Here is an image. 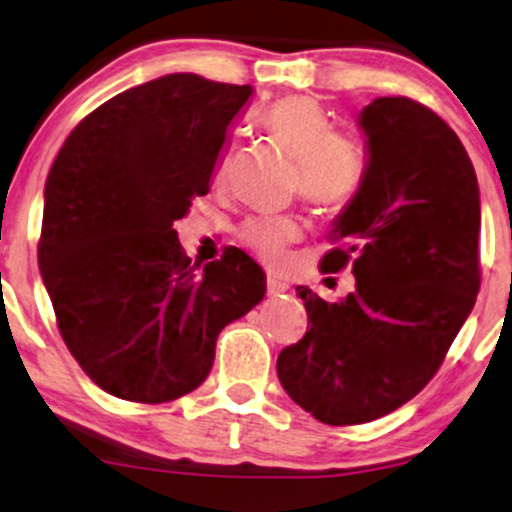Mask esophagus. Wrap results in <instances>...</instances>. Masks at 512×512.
<instances>
[{"instance_id": "1", "label": "esophagus", "mask_w": 512, "mask_h": 512, "mask_svg": "<svg viewBox=\"0 0 512 512\" xmlns=\"http://www.w3.org/2000/svg\"><path fill=\"white\" fill-rule=\"evenodd\" d=\"M285 292H289L287 282L277 280V277H268V294L270 296H280V294H285Z\"/></svg>"}]
</instances>
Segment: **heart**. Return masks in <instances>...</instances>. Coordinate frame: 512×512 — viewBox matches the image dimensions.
I'll return each mask as SVG.
<instances>
[{"label":"heart","instance_id":"obj_1","mask_svg":"<svg viewBox=\"0 0 512 512\" xmlns=\"http://www.w3.org/2000/svg\"><path fill=\"white\" fill-rule=\"evenodd\" d=\"M263 128L296 159L294 187L299 197L320 211L344 208L365 180V149L356 137L334 128L323 106L311 97H285L261 118ZM232 166V149H225L216 163V180L225 182ZM301 227L292 216H261L246 220L239 239L261 261H282L285 249L299 239Z\"/></svg>","mask_w":512,"mask_h":512}]
</instances>
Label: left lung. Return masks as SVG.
<instances>
[{"label": "left lung", "instance_id": "8db88e82", "mask_svg": "<svg viewBox=\"0 0 512 512\" xmlns=\"http://www.w3.org/2000/svg\"><path fill=\"white\" fill-rule=\"evenodd\" d=\"M358 125L365 180L320 263H351L356 292L327 304L296 287L308 330L277 356L282 387L325 425H361L413 399L479 292V187L456 132L408 97H377Z\"/></svg>", "mask_w": 512, "mask_h": 512}]
</instances>
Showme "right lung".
<instances>
[{"mask_svg": "<svg viewBox=\"0 0 512 512\" xmlns=\"http://www.w3.org/2000/svg\"><path fill=\"white\" fill-rule=\"evenodd\" d=\"M251 85L170 73L75 125L44 185L40 273L56 323L109 394L166 403L206 380L225 325L266 294L244 251L197 268L175 220L204 197Z\"/></svg>", "mask_w": 512, "mask_h": 512, "instance_id": "1", "label": "right lung"}]
</instances>
